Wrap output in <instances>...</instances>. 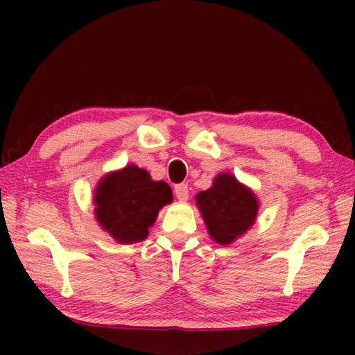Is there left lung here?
<instances>
[{"label":"left lung","instance_id":"1","mask_svg":"<svg viewBox=\"0 0 355 355\" xmlns=\"http://www.w3.org/2000/svg\"><path fill=\"white\" fill-rule=\"evenodd\" d=\"M172 202L164 182H152L148 173L130 164L98 183L95 192V218L120 243L146 239L161 208Z\"/></svg>","mask_w":355,"mask_h":355}]
</instances>
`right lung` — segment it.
I'll return each mask as SVG.
<instances>
[{"instance_id": "1", "label": "right lung", "mask_w": 355, "mask_h": 355, "mask_svg": "<svg viewBox=\"0 0 355 355\" xmlns=\"http://www.w3.org/2000/svg\"><path fill=\"white\" fill-rule=\"evenodd\" d=\"M208 232L216 243L230 244L252 227L258 203L254 194L230 173H222L214 184L197 196Z\"/></svg>"}]
</instances>
